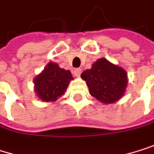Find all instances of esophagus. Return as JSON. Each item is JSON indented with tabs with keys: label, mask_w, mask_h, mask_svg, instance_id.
Wrapping results in <instances>:
<instances>
[{
	"label": "esophagus",
	"mask_w": 154,
	"mask_h": 154,
	"mask_svg": "<svg viewBox=\"0 0 154 154\" xmlns=\"http://www.w3.org/2000/svg\"><path fill=\"white\" fill-rule=\"evenodd\" d=\"M73 74H74L75 76H79L80 74H81V69H80V68H75L74 71H73Z\"/></svg>",
	"instance_id": "esophagus-1"
}]
</instances>
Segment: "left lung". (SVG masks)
Listing matches in <instances>:
<instances>
[{"mask_svg":"<svg viewBox=\"0 0 154 154\" xmlns=\"http://www.w3.org/2000/svg\"><path fill=\"white\" fill-rule=\"evenodd\" d=\"M81 78L87 82L92 97L105 104L113 103L124 95L128 79L126 71L106 58L97 60Z\"/></svg>","mask_w":154,"mask_h":154,"instance_id":"obj_1","label":"left lung"}]
</instances>
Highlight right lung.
<instances>
[{
  "mask_svg": "<svg viewBox=\"0 0 154 154\" xmlns=\"http://www.w3.org/2000/svg\"><path fill=\"white\" fill-rule=\"evenodd\" d=\"M73 76L69 70L60 68L56 63H49L44 71L35 79L37 96L43 101L54 102L66 91Z\"/></svg>",
  "mask_w": 154,
  "mask_h": 154,
  "instance_id": "obj_1",
  "label": "right lung"
}]
</instances>
